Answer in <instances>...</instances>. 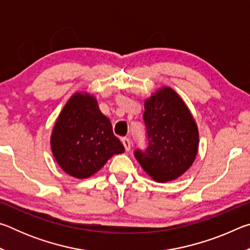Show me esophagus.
<instances>
[{"mask_svg":"<svg viewBox=\"0 0 250 250\" xmlns=\"http://www.w3.org/2000/svg\"><path fill=\"white\" fill-rule=\"evenodd\" d=\"M122 143H124L125 151H130V149H131V142H130L129 139L128 138H124V139H122Z\"/></svg>","mask_w":250,"mask_h":250,"instance_id":"34e87169","label":"esophagus"}]
</instances>
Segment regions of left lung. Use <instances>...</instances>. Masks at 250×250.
Here are the masks:
<instances>
[{
  "mask_svg": "<svg viewBox=\"0 0 250 250\" xmlns=\"http://www.w3.org/2000/svg\"><path fill=\"white\" fill-rule=\"evenodd\" d=\"M143 120L147 146L135 150V159L155 182L177 179L197 154L198 130L192 113L172 88L163 87L146 100Z\"/></svg>",
  "mask_w": 250,
  "mask_h": 250,
  "instance_id": "left-lung-1",
  "label": "left lung"
}]
</instances>
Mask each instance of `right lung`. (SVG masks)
Instances as JSON below:
<instances>
[{
    "instance_id": "1",
    "label": "right lung",
    "mask_w": 250,
    "mask_h": 250,
    "mask_svg": "<svg viewBox=\"0 0 250 250\" xmlns=\"http://www.w3.org/2000/svg\"><path fill=\"white\" fill-rule=\"evenodd\" d=\"M50 146L55 160L70 176L87 179L125 146L112 132L94 96L76 92L54 125Z\"/></svg>"
}]
</instances>
